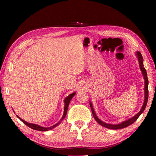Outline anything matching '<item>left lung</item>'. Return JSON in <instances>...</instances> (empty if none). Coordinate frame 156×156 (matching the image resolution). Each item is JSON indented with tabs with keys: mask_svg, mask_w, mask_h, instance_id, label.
Returning a JSON list of instances; mask_svg holds the SVG:
<instances>
[{
	"mask_svg": "<svg viewBox=\"0 0 156 156\" xmlns=\"http://www.w3.org/2000/svg\"><path fill=\"white\" fill-rule=\"evenodd\" d=\"M137 56H138V57L139 64H140V69L142 71V74H143L144 78V103H143V106H142L141 110L140 111V112L138 113H137V114L135 116H133V118H130V119H129L125 121V122L119 124V125H111V124H107V123H105L104 122H102V121L100 120L99 118L97 117V115H96V113H95V112H94V110L93 109V107H92L91 103L90 102V107H91V109L92 113H93V116H94V119L96 120V122L98 123L99 125H102V126H104V127H106V128L110 129H120L126 127V126H128L129 125H131V124H133L137 119H138V117L140 115L141 113L144 112L145 107H146V106H147V101H148V97H149V90H148V85H149V82H148V78H147L146 69H145L144 67L143 58H142L141 53L140 51L137 52Z\"/></svg>",
	"mask_w": 156,
	"mask_h": 156,
	"instance_id": "1",
	"label": "left lung"
}]
</instances>
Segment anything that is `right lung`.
I'll list each match as a JSON object with an SVG mask.
<instances>
[{
  "mask_svg": "<svg viewBox=\"0 0 156 156\" xmlns=\"http://www.w3.org/2000/svg\"><path fill=\"white\" fill-rule=\"evenodd\" d=\"M76 94V93L74 92V93H73L72 94H70L69 96H68L65 99V108H64V113H63V116L62 118H61V120H60L58 122L57 124H56V125H53L51 126H50V127H43V126H39L38 125H35V124H31V123H29V122H27L26 121L23 120V119H21V118L20 117H18V116L17 115V117L19 118V119L22 121V122L25 124V125H26L27 126H28L29 127H30L31 129H34V130H37V131H49V130H51V129H54V127H56V126H58L59 125V124L61 122V121L64 119V118H65L66 115H67V109H68V106H69V102L71 101V100H72V98L74 96V95Z\"/></svg>",
  "mask_w": 156,
  "mask_h": 156,
  "instance_id": "1",
  "label": "right lung"
}]
</instances>
